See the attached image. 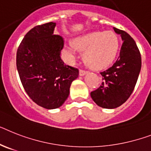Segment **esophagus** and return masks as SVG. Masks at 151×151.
<instances>
[{
	"label": "esophagus",
	"mask_w": 151,
	"mask_h": 151,
	"mask_svg": "<svg viewBox=\"0 0 151 151\" xmlns=\"http://www.w3.org/2000/svg\"><path fill=\"white\" fill-rule=\"evenodd\" d=\"M86 73H87L86 71L82 70V69H80V70H79V76H84L86 74Z\"/></svg>",
	"instance_id": "34e87169"
}]
</instances>
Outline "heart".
I'll return each instance as SVG.
<instances>
[{
    "mask_svg": "<svg viewBox=\"0 0 151 151\" xmlns=\"http://www.w3.org/2000/svg\"><path fill=\"white\" fill-rule=\"evenodd\" d=\"M119 40L111 31L91 32L73 40L65 47L69 59L74 58L76 50L83 52V60L93 70H102L113 64L118 55Z\"/></svg>",
    "mask_w": 151,
    "mask_h": 151,
    "instance_id": "b5f03b06",
    "label": "heart"
}]
</instances>
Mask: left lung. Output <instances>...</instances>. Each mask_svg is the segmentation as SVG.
<instances>
[{"label": "left lung", "instance_id": "1", "mask_svg": "<svg viewBox=\"0 0 151 151\" xmlns=\"http://www.w3.org/2000/svg\"><path fill=\"white\" fill-rule=\"evenodd\" d=\"M113 30L123 42L119 58L113 66L101 72L103 83L90 93L97 105L105 109H115L127 100L141 69V56L135 41L124 31L114 27Z\"/></svg>", "mask_w": 151, "mask_h": 151}]
</instances>
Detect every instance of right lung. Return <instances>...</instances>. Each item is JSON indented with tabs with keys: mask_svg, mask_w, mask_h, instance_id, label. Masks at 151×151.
<instances>
[{
	"mask_svg": "<svg viewBox=\"0 0 151 151\" xmlns=\"http://www.w3.org/2000/svg\"><path fill=\"white\" fill-rule=\"evenodd\" d=\"M56 24L49 22L31 29L17 52L16 65L28 96L47 109L62 106L78 70L64 64L61 51L64 41L54 35Z\"/></svg>",
	"mask_w": 151,
	"mask_h": 151,
	"instance_id": "add662e5",
	"label": "right lung"
}]
</instances>
